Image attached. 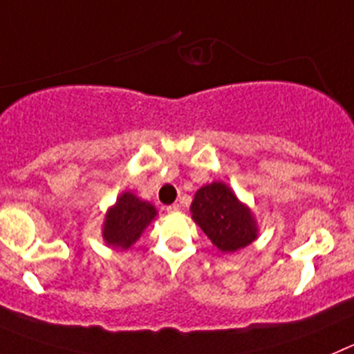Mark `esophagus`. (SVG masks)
<instances>
[{"label": "esophagus", "mask_w": 354, "mask_h": 354, "mask_svg": "<svg viewBox=\"0 0 354 354\" xmlns=\"http://www.w3.org/2000/svg\"><path fill=\"white\" fill-rule=\"evenodd\" d=\"M179 205L177 203H174V205H170V207H167L165 208V210H167V214H177V212H179Z\"/></svg>", "instance_id": "1"}]
</instances>
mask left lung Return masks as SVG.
<instances>
[{"label": "left lung", "instance_id": "left-lung-1", "mask_svg": "<svg viewBox=\"0 0 354 354\" xmlns=\"http://www.w3.org/2000/svg\"><path fill=\"white\" fill-rule=\"evenodd\" d=\"M191 217L222 254H234L259 236L255 215L225 183L200 187L191 203Z\"/></svg>", "mask_w": 354, "mask_h": 354}]
</instances>
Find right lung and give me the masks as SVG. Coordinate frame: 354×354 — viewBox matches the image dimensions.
<instances>
[{"instance_id": "1", "label": "right lung", "mask_w": 354, "mask_h": 354, "mask_svg": "<svg viewBox=\"0 0 354 354\" xmlns=\"http://www.w3.org/2000/svg\"><path fill=\"white\" fill-rule=\"evenodd\" d=\"M158 210L153 203L140 200L132 191H123L106 212L102 224V240L107 247L129 250L156 218Z\"/></svg>"}]
</instances>
